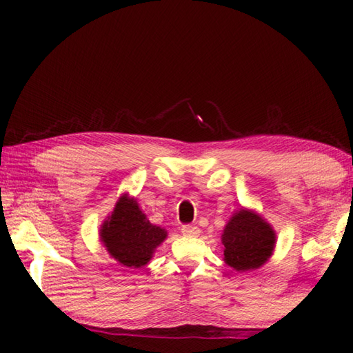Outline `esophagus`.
Returning a JSON list of instances; mask_svg holds the SVG:
<instances>
[{"label": "esophagus", "mask_w": 353, "mask_h": 353, "mask_svg": "<svg viewBox=\"0 0 353 353\" xmlns=\"http://www.w3.org/2000/svg\"><path fill=\"white\" fill-rule=\"evenodd\" d=\"M181 230L185 236H197L200 234V229L194 224H183Z\"/></svg>", "instance_id": "obj_1"}]
</instances>
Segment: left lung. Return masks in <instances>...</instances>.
Returning <instances> with one entry per match:
<instances>
[{
	"label": "left lung",
	"mask_w": 353,
	"mask_h": 353,
	"mask_svg": "<svg viewBox=\"0 0 353 353\" xmlns=\"http://www.w3.org/2000/svg\"><path fill=\"white\" fill-rule=\"evenodd\" d=\"M221 241L226 264L236 272H249L268 259L276 235L272 226L261 216L241 209L228 223Z\"/></svg>",
	"instance_id": "1"
}]
</instances>
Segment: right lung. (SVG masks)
Listing matches in <instances>:
<instances>
[{
    "instance_id": "add662e5",
    "label": "right lung",
    "mask_w": 353,
    "mask_h": 353,
    "mask_svg": "<svg viewBox=\"0 0 353 353\" xmlns=\"http://www.w3.org/2000/svg\"><path fill=\"white\" fill-rule=\"evenodd\" d=\"M100 235L112 258L125 267L139 268L147 264L156 247L167 238V232L147 220L137 200L123 196L103 223Z\"/></svg>"
}]
</instances>
